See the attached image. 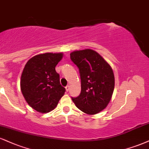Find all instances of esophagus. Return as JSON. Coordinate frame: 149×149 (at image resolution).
Instances as JSON below:
<instances>
[{
    "instance_id": "obj_1",
    "label": "esophagus",
    "mask_w": 149,
    "mask_h": 149,
    "mask_svg": "<svg viewBox=\"0 0 149 149\" xmlns=\"http://www.w3.org/2000/svg\"><path fill=\"white\" fill-rule=\"evenodd\" d=\"M65 88H66V90H67V92H68V91L69 90V85H67V87H65Z\"/></svg>"
}]
</instances>
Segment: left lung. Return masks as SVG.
I'll return each mask as SVG.
<instances>
[{"instance_id": "obj_1", "label": "left lung", "mask_w": 149, "mask_h": 149, "mask_svg": "<svg viewBox=\"0 0 149 149\" xmlns=\"http://www.w3.org/2000/svg\"><path fill=\"white\" fill-rule=\"evenodd\" d=\"M70 57L79 69L81 92L71 98L79 110L87 114H96L110 101L114 88L112 68L97 52L92 49L76 51Z\"/></svg>"}]
</instances>
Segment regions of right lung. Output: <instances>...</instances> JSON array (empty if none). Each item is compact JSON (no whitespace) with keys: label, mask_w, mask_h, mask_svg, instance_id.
<instances>
[{"label":"right lung","mask_w":149,"mask_h":149,"mask_svg":"<svg viewBox=\"0 0 149 149\" xmlns=\"http://www.w3.org/2000/svg\"><path fill=\"white\" fill-rule=\"evenodd\" d=\"M63 53L37 55L28 61L21 77V89L28 105L41 113L54 110L66 89L55 67Z\"/></svg>","instance_id":"obj_1"}]
</instances>
